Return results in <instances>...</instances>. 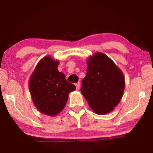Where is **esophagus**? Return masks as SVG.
Masks as SVG:
<instances>
[{"instance_id": "34e87169", "label": "esophagus", "mask_w": 153, "mask_h": 153, "mask_svg": "<svg viewBox=\"0 0 153 153\" xmlns=\"http://www.w3.org/2000/svg\"><path fill=\"white\" fill-rule=\"evenodd\" d=\"M75 86H76V90H79V88H80V83H76V84H75Z\"/></svg>"}]
</instances>
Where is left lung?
Segmentation results:
<instances>
[{
	"instance_id": "left-lung-1",
	"label": "left lung",
	"mask_w": 153,
	"mask_h": 153,
	"mask_svg": "<svg viewBox=\"0 0 153 153\" xmlns=\"http://www.w3.org/2000/svg\"><path fill=\"white\" fill-rule=\"evenodd\" d=\"M87 64L81 93L94 112L99 115L108 114L122 99L125 85L123 73L110 58L101 52L90 56Z\"/></svg>"
}]
</instances>
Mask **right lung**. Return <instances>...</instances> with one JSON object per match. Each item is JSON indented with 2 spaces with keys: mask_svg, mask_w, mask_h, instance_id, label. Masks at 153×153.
<instances>
[{
  "mask_svg": "<svg viewBox=\"0 0 153 153\" xmlns=\"http://www.w3.org/2000/svg\"><path fill=\"white\" fill-rule=\"evenodd\" d=\"M58 60L47 56L39 60L30 77L29 91L33 104L41 113L55 116L63 109L69 93L76 90L58 70Z\"/></svg>",
  "mask_w": 153,
  "mask_h": 153,
  "instance_id": "obj_1",
  "label": "right lung"
}]
</instances>
